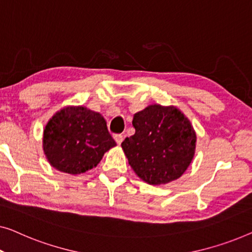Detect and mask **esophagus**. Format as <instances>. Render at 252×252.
Segmentation results:
<instances>
[{
    "label": "esophagus",
    "instance_id": "obj_1",
    "mask_svg": "<svg viewBox=\"0 0 252 252\" xmlns=\"http://www.w3.org/2000/svg\"><path fill=\"white\" fill-rule=\"evenodd\" d=\"M114 139L116 141V144L120 145L123 141V136L122 134H114Z\"/></svg>",
    "mask_w": 252,
    "mask_h": 252
}]
</instances>
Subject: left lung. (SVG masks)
Returning a JSON list of instances; mask_svg holds the SVG:
<instances>
[{
  "label": "left lung",
  "mask_w": 252,
  "mask_h": 252,
  "mask_svg": "<svg viewBox=\"0 0 252 252\" xmlns=\"http://www.w3.org/2000/svg\"><path fill=\"white\" fill-rule=\"evenodd\" d=\"M133 136L121 146L136 175L150 185L178 179L192 162L196 134L175 106L150 105L133 115Z\"/></svg>",
  "instance_id": "1"
}]
</instances>
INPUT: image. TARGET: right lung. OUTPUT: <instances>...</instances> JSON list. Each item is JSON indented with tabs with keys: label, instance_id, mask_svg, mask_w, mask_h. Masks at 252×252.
<instances>
[{
	"label": "right lung",
	"instance_id": "right-lung-1",
	"mask_svg": "<svg viewBox=\"0 0 252 252\" xmlns=\"http://www.w3.org/2000/svg\"><path fill=\"white\" fill-rule=\"evenodd\" d=\"M116 145L105 119L83 106H68L49 120L43 151L55 169L79 175L90 170Z\"/></svg>",
	"mask_w": 252,
	"mask_h": 252
}]
</instances>
